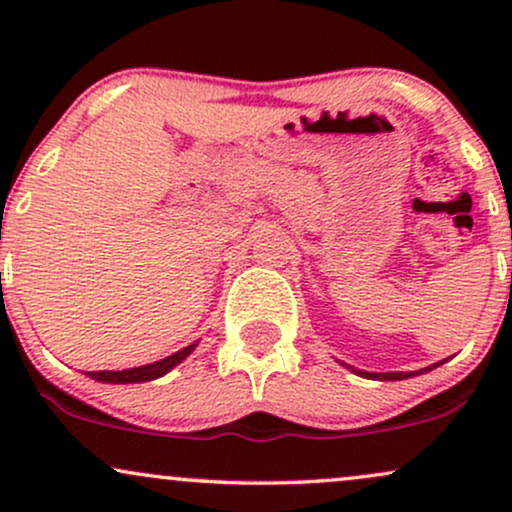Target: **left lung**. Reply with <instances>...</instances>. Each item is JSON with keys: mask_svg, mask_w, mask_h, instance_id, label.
<instances>
[{"mask_svg": "<svg viewBox=\"0 0 512 512\" xmlns=\"http://www.w3.org/2000/svg\"><path fill=\"white\" fill-rule=\"evenodd\" d=\"M344 366H346V363H344ZM438 366H440V363H433V366L421 368V370H411V373H402V370H399V373H368V370H358V368H351V366H346V368H351L356 375H361V378H368V380H404V378H411V375L428 373V370H433Z\"/></svg>", "mask_w": 512, "mask_h": 512, "instance_id": "1", "label": "left lung"}]
</instances>
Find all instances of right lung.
<instances>
[{"label":"right lung","mask_w":512,"mask_h":512,"mask_svg":"<svg viewBox=\"0 0 512 512\" xmlns=\"http://www.w3.org/2000/svg\"><path fill=\"white\" fill-rule=\"evenodd\" d=\"M195 344L185 346V349L175 351V354H170L166 358H161V361H154V363H146V366H137V368H125V370H88V378L98 380V383H108V385H129V383H149V380H156L161 378V375H166L173 370L178 363L185 361L187 356L195 351Z\"/></svg>","instance_id":"obj_1"}]
</instances>
